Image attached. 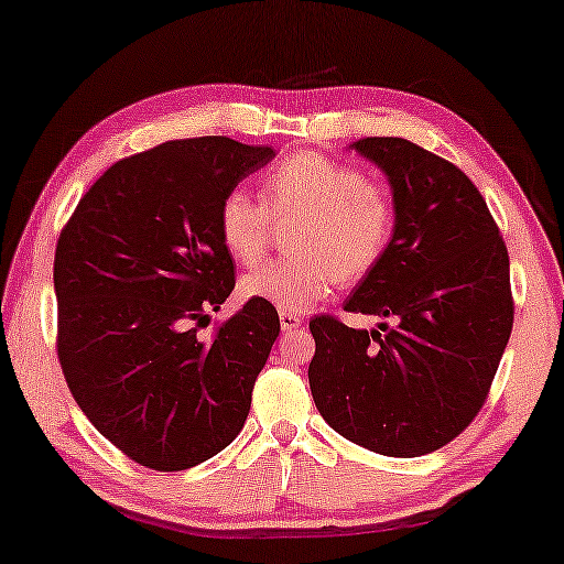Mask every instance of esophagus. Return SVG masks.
<instances>
[{"instance_id":"34e87169","label":"esophagus","mask_w":564,"mask_h":564,"mask_svg":"<svg viewBox=\"0 0 564 564\" xmlns=\"http://www.w3.org/2000/svg\"><path fill=\"white\" fill-rule=\"evenodd\" d=\"M279 319H281L283 332H293V329H299L301 324H304V316L296 314V312H281Z\"/></svg>"}]
</instances>
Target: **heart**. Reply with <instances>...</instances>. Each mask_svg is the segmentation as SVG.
Returning <instances> with one entry per match:
<instances>
[{
  "label": "heart",
  "instance_id": "obj_1",
  "mask_svg": "<svg viewBox=\"0 0 564 564\" xmlns=\"http://www.w3.org/2000/svg\"><path fill=\"white\" fill-rule=\"evenodd\" d=\"M271 217H299L291 240L296 258L252 268L240 279V293L281 312H306L339 281L370 275L395 229L391 194L355 165L322 153H296L275 165L263 181V202L242 188L221 196V248L240 265H256L265 256Z\"/></svg>",
  "mask_w": 564,
  "mask_h": 564
}]
</instances>
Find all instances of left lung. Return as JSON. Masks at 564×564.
Instances as JSON below:
<instances>
[{"instance_id": "obj_1", "label": "left lung", "mask_w": 564, "mask_h": 564, "mask_svg": "<svg viewBox=\"0 0 564 564\" xmlns=\"http://www.w3.org/2000/svg\"><path fill=\"white\" fill-rule=\"evenodd\" d=\"M388 176L391 248L345 312L393 324L308 322V386L332 430L388 457L444 447L478 416L511 337L509 250L486 199L457 165L403 138L352 142Z\"/></svg>"}]
</instances>
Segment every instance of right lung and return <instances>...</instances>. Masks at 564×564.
Returning <instances> with one entry per match:
<instances>
[{
	"mask_svg": "<svg viewBox=\"0 0 564 564\" xmlns=\"http://www.w3.org/2000/svg\"><path fill=\"white\" fill-rule=\"evenodd\" d=\"M275 158L229 138L171 140L122 158L82 196L55 245L58 360L78 409L117 449L161 473L227 447L281 332L248 301L199 329L235 289L221 196Z\"/></svg>",
	"mask_w": 564,
	"mask_h": 564,
	"instance_id": "add662e5",
	"label": "right lung"
}]
</instances>
